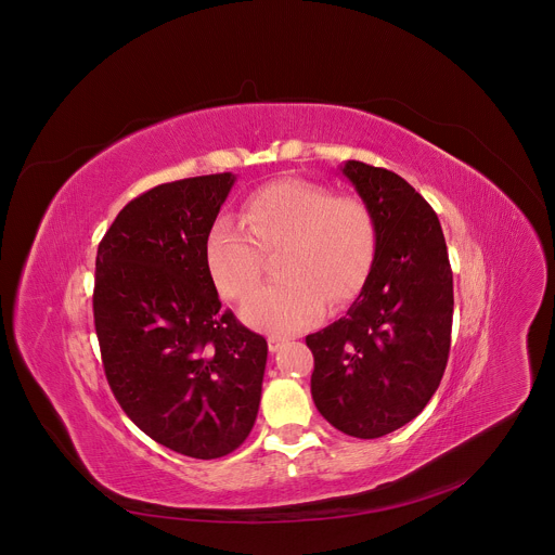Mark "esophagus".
I'll return each instance as SVG.
<instances>
[{
  "mask_svg": "<svg viewBox=\"0 0 555 555\" xmlns=\"http://www.w3.org/2000/svg\"><path fill=\"white\" fill-rule=\"evenodd\" d=\"M285 341H287V339L281 337V335H270V337H268V348H270V352H279Z\"/></svg>",
  "mask_w": 555,
  "mask_h": 555,
  "instance_id": "34e87169",
  "label": "esophagus"
}]
</instances>
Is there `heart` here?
<instances>
[{
    "label": "heart",
    "instance_id": "b5f03b06",
    "mask_svg": "<svg viewBox=\"0 0 555 555\" xmlns=\"http://www.w3.org/2000/svg\"><path fill=\"white\" fill-rule=\"evenodd\" d=\"M377 233L357 196H333L318 182L287 178L246 198L240 222L220 216L205 240V263L224 298H244L276 259L279 283L250 294L242 318L268 333H294L315 322L324 302L354 298L371 274Z\"/></svg>",
    "mask_w": 555,
    "mask_h": 555
}]
</instances>
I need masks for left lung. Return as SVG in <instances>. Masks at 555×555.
<instances>
[{"instance_id": "obj_1", "label": "left lung", "mask_w": 555, "mask_h": 555, "mask_svg": "<svg viewBox=\"0 0 555 555\" xmlns=\"http://www.w3.org/2000/svg\"><path fill=\"white\" fill-rule=\"evenodd\" d=\"M339 169L373 214L377 250L346 315L307 335L311 397L335 429L373 440L414 421L440 386L453 272L436 211L405 178L361 160Z\"/></svg>"}]
</instances>
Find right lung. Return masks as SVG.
<instances>
[{
	"mask_svg": "<svg viewBox=\"0 0 555 555\" xmlns=\"http://www.w3.org/2000/svg\"><path fill=\"white\" fill-rule=\"evenodd\" d=\"M231 171L182 178L130 201L98 246L93 318L108 386L154 442L196 460L250 434L268 341L222 311L205 240Z\"/></svg>",
	"mask_w": 555,
	"mask_h": 555,
	"instance_id": "obj_1",
	"label": "right lung"
}]
</instances>
